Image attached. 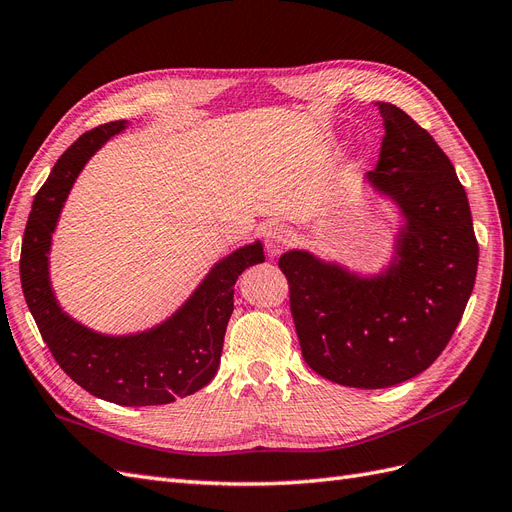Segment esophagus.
<instances>
[{
  "instance_id": "esophagus-1",
  "label": "esophagus",
  "mask_w": 512,
  "mask_h": 512,
  "mask_svg": "<svg viewBox=\"0 0 512 512\" xmlns=\"http://www.w3.org/2000/svg\"><path fill=\"white\" fill-rule=\"evenodd\" d=\"M290 243H292V230L290 228H286L282 224H273L265 230V247H267V252L271 256L282 254L286 247H290Z\"/></svg>"
}]
</instances>
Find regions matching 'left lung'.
<instances>
[{
    "label": "left lung",
    "mask_w": 512,
    "mask_h": 512,
    "mask_svg": "<svg viewBox=\"0 0 512 512\" xmlns=\"http://www.w3.org/2000/svg\"><path fill=\"white\" fill-rule=\"evenodd\" d=\"M380 158L367 179L406 218L397 262L361 280L307 252H286L290 314L305 363L354 389L406 382L438 359L476 280L478 241L468 196L431 134L389 102Z\"/></svg>",
    "instance_id": "8db88e82"
}]
</instances>
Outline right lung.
I'll use <instances>...</instances> for the list:
<instances>
[{"label": "right lung", "instance_id": "right-lung-1", "mask_svg": "<svg viewBox=\"0 0 512 512\" xmlns=\"http://www.w3.org/2000/svg\"><path fill=\"white\" fill-rule=\"evenodd\" d=\"M126 121L85 132L53 166L25 226L21 286L42 339L66 374L85 391L119 406H160L207 386L220 365L237 277L265 260L262 245H245L215 265L179 312L141 335L106 337L61 312L49 284V247L59 211L85 162Z\"/></svg>", "mask_w": 512, "mask_h": 512}]
</instances>
